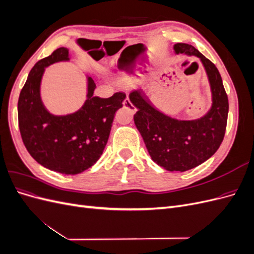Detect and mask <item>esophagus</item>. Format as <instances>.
<instances>
[{
    "label": "esophagus",
    "mask_w": 254,
    "mask_h": 254,
    "mask_svg": "<svg viewBox=\"0 0 254 254\" xmlns=\"http://www.w3.org/2000/svg\"><path fill=\"white\" fill-rule=\"evenodd\" d=\"M123 106H124V108L129 109L130 111L133 112V113L136 111V108L131 104V102H130V99H129L128 97H126V98L124 99V102H123Z\"/></svg>",
    "instance_id": "obj_1"
}]
</instances>
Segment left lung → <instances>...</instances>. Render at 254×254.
Masks as SVG:
<instances>
[{
    "label": "left lung",
    "instance_id": "1",
    "mask_svg": "<svg viewBox=\"0 0 254 254\" xmlns=\"http://www.w3.org/2000/svg\"><path fill=\"white\" fill-rule=\"evenodd\" d=\"M177 54L200 58L209 77L213 105L204 117L195 121H178L153 108L142 90L129 94L137 109L134 124L152 161L170 172H186L203 163L217 151L227 127L229 102L221 76L211 60L193 45L175 44Z\"/></svg>",
    "mask_w": 254,
    "mask_h": 254
}]
</instances>
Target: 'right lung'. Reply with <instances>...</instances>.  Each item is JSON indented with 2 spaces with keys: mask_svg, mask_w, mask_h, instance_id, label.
Returning a JSON list of instances; mask_svg holds the SVG:
<instances>
[{
  "mask_svg": "<svg viewBox=\"0 0 254 254\" xmlns=\"http://www.w3.org/2000/svg\"><path fill=\"white\" fill-rule=\"evenodd\" d=\"M68 60V50L59 48L34 65L18 102L19 128L29 155L51 171L76 175L94 165L108 142L115 112L126 94L93 96L94 80L88 78V98L81 109L67 115H53L40 98L44 67Z\"/></svg>",
  "mask_w": 254,
  "mask_h": 254,
  "instance_id": "right-lung-1",
  "label": "right lung"
}]
</instances>
